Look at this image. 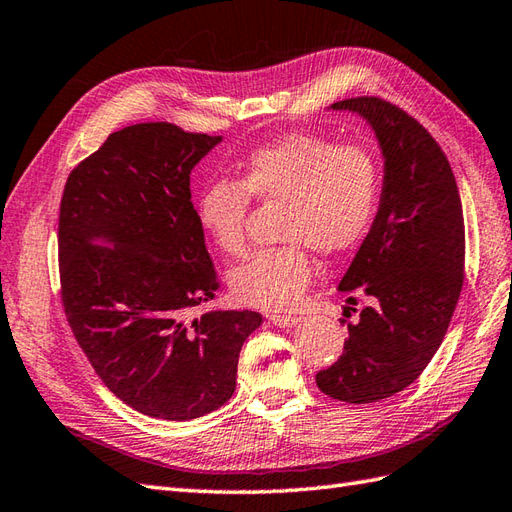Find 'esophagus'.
Here are the masks:
<instances>
[{
  "label": "esophagus",
  "mask_w": 512,
  "mask_h": 512,
  "mask_svg": "<svg viewBox=\"0 0 512 512\" xmlns=\"http://www.w3.org/2000/svg\"><path fill=\"white\" fill-rule=\"evenodd\" d=\"M269 321L273 323V326H278V328H293V326H297V323H299V319L291 317V315H271Z\"/></svg>",
  "instance_id": "34e87169"
}]
</instances>
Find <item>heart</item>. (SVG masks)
<instances>
[{
	"label": "heart",
	"mask_w": 512,
	"mask_h": 512,
	"mask_svg": "<svg viewBox=\"0 0 512 512\" xmlns=\"http://www.w3.org/2000/svg\"><path fill=\"white\" fill-rule=\"evenodd\" d=\"M249 197L286 202L280 236L289 241L249 256L230 276L234 297L263 310H291L313 278L308 249L334 256L365 234L378 202V165L360 145L289 134L254 149L241 180L217 178L197 199V217L215 245L241 256Z\"/></svg>",
	"instance_id": "heart-1"
}]
</instances>
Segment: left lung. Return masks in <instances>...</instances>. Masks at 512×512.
Segmentation results:
<instances>
[{
	"label": "left lung",
	"instance_id": "1",
	"mask_svg": "<svg viewBox=\"0 0 512 512\" xmlns=\"http://www.w3.org/2000/svg\"><path fill=\"white\" fill-rule=\"evenodd\" d=\"M330 110L367 121L384 176L376 219L339 282L369 304L347 323L343 354L317 373V386L339 402L371 404L413 384L439 350L463 289L465 219L450 162L419 121L378 97Z\"/></svg>",
	"mask_w": 512,
	"mask_h": 512
}]
</instances>
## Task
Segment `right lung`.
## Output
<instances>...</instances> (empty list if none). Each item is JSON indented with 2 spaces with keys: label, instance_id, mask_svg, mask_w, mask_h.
<instances>
[{
  "label": "right lung",
  "instance_id": "1",
  "mask_svg": "<svg viewBox=\"0 0 512 512\" xmlns=\"http://www.w3.org/2000/svg\"><path fill=\"white\" fill-rule=\"evenodd\" d=\"M221 136L136 123L71 171L60 202L62 306L95 373L147 417L191 421L236 389L254 310H191L217 273L191 204V171Z\"/></svg>",
  "mask_w": 512,
  "mask_h": 512
}]
</instances>
